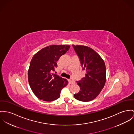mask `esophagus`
<instances>
[{"mask_svg": "<svg viewBox=\"0 0 134 134\" xmlns=\"http://www.w3.org/2000/svg\"><path fill=\"white\" fill-rule=\"evenodd\" d=\"M68 82H69V83L70 84H74L75 83V82L73 80H72V79H70L68 80Z\"/></svg>", "mask_w": 134, "mask_h": 134, "instance_id": "obj_1", "label": "esophagus"}]
</instances>
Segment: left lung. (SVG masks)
<instances>
[{
  "instance_id": "8db88e82",
  "label": "left lung",
  "mask_w": 134,
  "mask_h": 134,
  "mask_svg": "<svg viewBox=\"0 0 134 134\" xmlns=\"http://www.w3.org/2000/svg\"><path fill=\"white\" fill-rule=\"evenodd\" d=\"M78 56L85 77L76 81L80 90L74 94L75 99L83 102L95 98L103 89L106 81V69L100 56L93 49L82 45H72Z\"/></svg>"
}]
</instances>
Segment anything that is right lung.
<instances>
[{
    "mask_svg": "<svg viewBox=\"0 0 134 134\" xmlns=\"http://www.w3.org/2000/svg\"><path fill=\"white\" fill-rule=\"evenodd\" d=\"M69 45H51L37 52L31 60L28 80L35 95L44 101L59 98L62 89L68 85L67 80L52 73L57 68V61L69 49Z\"/></svg>",
    "mask_w": 134,
    "mask_h": 134,
    "instance_id": "obj_1",
    "label": "right lung"
}]
</instances>
